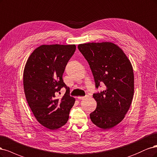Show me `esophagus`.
I'll return each instance as SVG.
<instances>
[{"label": "esophagus", "instance_id": "esophagus-1", "mask_svg": "<svg viewBox=\"0 0 157 157\" xmlns=\"http://www.w3.org/2000/svg\"><path fill=\"white\" fill-rule=\"evenodd\" d=\"M86 98V97H78V98L79 99V100H83V99H85Z\"/></svg>", "mask_w": 157, "mask_h": 157}]
</instances>
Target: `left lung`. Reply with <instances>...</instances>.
Listing matches in <instances>:
<instances>
[{
  "instance_id": "left-lung-1",
  "label": "left lung",
  "mask_w": 157,
  "mask_h": 157,
  "mask_svg": "<svg viewBox=\"0 0 157 157\" xmlns=\"http://www.w3.org/2000/svg\"><path fill=\"white\" fill-rule=\"evenodd\" d=\"M78 48L90 66L96 87L102 83L105 86L103 91L93 94L97 106L90 114V120L100 128H112L123 120L132 103V64L123 49L112 42L82 44Z\"/></svg>"
}]
</instances>
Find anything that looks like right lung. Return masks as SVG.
<instances>
[{
    "label": "right lung",
    "mask_w": 157,
    "mask_h": 157,
    "mask_svg": "<svg viewBox=\"0 0 157 157\" xmlns=\"http://www.w3.org/2000/svg\"><path fill=\"white\" fill-rule=\"evenodd\" d=\"M75 51V45H42L30 55L23 71L24 92L35 118L44 127L56 130L69 118L75 98L63 80L66 66ZM67 89L60 99L56 93Z\"/></svg>",
    "instance_id": "right-lung-1"
}]
</instances>
